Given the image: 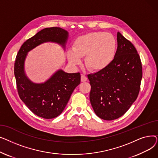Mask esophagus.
I'll use <instances>...</instances> for the list:
<instances>
[{"instance_id":"34e87169","label":"esophagus","mask_w":158,"mask_h":158,"mask_svg":"<svg viewBox=\"0 0 158 158\" xmlns=\"http://www.w3.org/2000/svg\"><path fill=\"white\" fill-rule=\"evenodd\" d=\"M81 80L82 82H85V81H86L88 80V78H87V77H86V76H85V75L82 74V75H81Z\"/></svg>"}]
</instances>
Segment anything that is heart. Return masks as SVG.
Masks as SVG:
<instances>
[{
	"instance_id": "obj_1",
	"label": "heart",
	"mask_w": 158,
	"mask_h": 158,
	"mask_svg": "<svg viewBox=\"0 0 158 158\" xmlns=\"http://www.w3.org/2000/svg\"><path fill=\"white\" fill-rule=\"evenodd\" d=\"M73 50L68 52L70 62L78 65L81 57H85V65L92 71H101L106 69L113 61L117 42L114 36L102 31L87 33L79 36L74 41Z\"/></svg>"
}]
</instances>
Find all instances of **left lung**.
I'll return each mask as SVG.
<instances>
[{"label":"left lung","instance_id":"8db88e82","mask_svg":"<svg viewBox=\"0 0 158 158\" xmlns=\"http://www.w3.org/2000/svg\"><path fill=\"white\" fill-rule=\"evenodd\" d=\"M117 49L106 69L88 75L89 101L95 114L105 120L117 119L136 101L142 78L139 54L130 41L117 33Z\"/></svg>","mask_w":158,"mask_h":158}]
</instances>
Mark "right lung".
I'll return each mask as SVG.
<instances>
[{
    "label": "right lung",
    "instance_id": "right-lung-1",
    "mask_svg": "<svg viewBox=\"0 0 158 158\" xmlns=\"http://www.w3.org/2000/svg\"><path fill=\"white\" fill-rule=\"evenodd\" d=\"M67 38V31L60 27L44 29L25 41L15 59L14 73L20 99L33 113L45 119L56 118L63 112L73 91L80 84L81 74L60 70L44 83L35 84L24 73V60L27 53L37 45L51 41L64 47Z\"/></svg>",
    "mask_w": 158,
    "mask_h": 158
}]
</instances>
